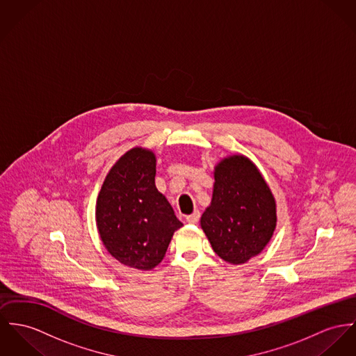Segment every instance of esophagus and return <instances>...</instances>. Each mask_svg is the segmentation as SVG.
Returning <instances> with one entry per match:
<instances>
[{
    "mask_svg": "<svg viewBox=\"0 0 356 356\" xmlns=\"http://www.w3.org/2000/svg\"><path fill=\"white\" fill-rule=\"evenodd\" d=\"M199 218H200L199 211H193L191 216H187V217H186V220H187L188 223H197Z\"/></svg>",
    "mask_w": 356,
    "mask_h": 356,
    "instance_id": "34e87169",
    "label": "esophagus"
}]
</instances>
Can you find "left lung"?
Segmentation results:
<instances>
[{"label":"left lung","mask_w":356,"mask_h":356,"mask_svg":"<svg viewBox=\"0 0 356 356\" xmlns=\"http://www.w3.org/2000/svg\"><path fill=\"white\" fill-rule=\"evenodd\" d=\"M214 180L211 204L203 213L200 226L222 260L244 264L274 234V195L257 166L241 154L216 165Z\"/></svg>","instance_id":"obj_1"}]
</instances>
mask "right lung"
<instances>
[{"label":"right lung","mask_w":356,"mask_h":356,"mask_svg":"<svg viewBox=\"0 0 356 356\" xmlns=\"http://www.w3.org/2000/svg\"><path fill=\"white\" fill-rule=\"evenodd\" d=\"M154 177V153L134 147L111 168L96 202L106 249L122 264L142 271L163 261L173 233L183 226Z\"/></svg>","instance_id":"obj_1"}]
</instances>
